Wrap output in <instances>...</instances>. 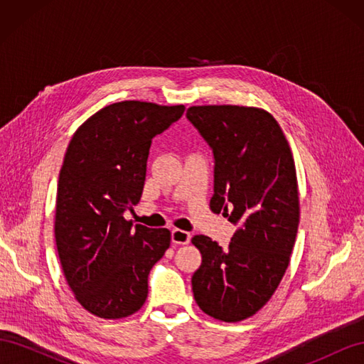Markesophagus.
Segmentation results:
<instances>
[{"mask_svg":"<svg viewBox=\"0 0 364 364\" xmlns=\"http://www.w3.org/2000/svg\"><path fill=\"white\" fill-rule=\"evenodd\" d=\"M171 240H173L174 245H188L190 240H191V235H190V232H186V230L173 229Z\"/></svg>","mask_w":364,"mask_h":364,"instance_id":"34e87169","label":"esophagus"}]
</instances>
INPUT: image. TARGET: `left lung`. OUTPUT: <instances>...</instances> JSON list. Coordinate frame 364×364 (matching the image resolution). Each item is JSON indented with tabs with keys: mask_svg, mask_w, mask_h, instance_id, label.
<instances>
[{
	"mask_svg": "<svg viewBox=\"0 0 364 364\" xmlns=\"http://www.w3.org/2000/svg\"><path fill=\"white\" fill-rule=\"evenodd\" d=\"M186 118L214 151L209 208L237 226L225 249L193 237L202 253L194 299L208 316L234 323L270 301L290 264L301 217L293 153L278 121L261 107L191 106Z\"/></svg>",
	"mask_w": 364,
	"mask_h": 364,
	"instance_id": "left-lung-1",
	"label": "left lung"
}]
</instances>
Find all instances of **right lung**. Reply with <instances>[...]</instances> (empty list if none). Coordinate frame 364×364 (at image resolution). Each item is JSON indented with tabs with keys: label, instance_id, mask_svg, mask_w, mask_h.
I'll list each match as a JSON object with an SVG mask.
<instances>
[{
	"label": "right lung",
	"instance_id": "right-lung-1",
	"mask_svg": "<svg viewBox=\"0 0 364 364\" xmlns=\"http://www.w3.org/2000/svg\"><path fill=\"white\" fill-rule=\"evenodd\" d=\"M185 111L127 100L74 132L59 174L54 238L74 297L87 313L123 318L144 305L149 273L170 247L168 229L134 228L123 213L141 199L151 138Z\"/></svg>",
	"mask_w": 364,
	"mask_h": 364
}]
</instances>
